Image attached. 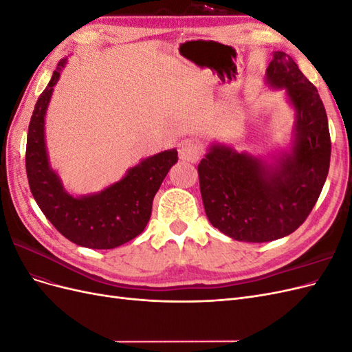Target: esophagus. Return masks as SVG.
<instances>
[{"mask_svg": "<svg viewBox=\"0 0 352 352\" xmlns=\"http://www.w3.org/2000/svg\"><path fill=\"white\" fill-rule=\"evenodd\" d=\"M179 157L180 160H184V162H190V163L197 162V160L201 157L199 142L197 140H192V138L184 140L179 144Z\"/></svg>", "mask_w": 352, "mask_h": 352, "instance_id": "esophagus-1", "label": "esophagus"}]
</instances>
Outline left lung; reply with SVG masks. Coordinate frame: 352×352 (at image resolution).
Instances as JSON below:
<instances>
[{
  "label": "left lung",
  "instance_id": "left-lung-1",
  "mask_svg": "<svg viewBox=\"0 0 352 352\" xmlns=\"http://www.w3.org/2000/svg\"><path fill=\"white\" fill-rule=\"evenodd\" d=\"M265 79L285 88L296 111L292 151L265 164L214 144L198 164L210 223L242 242H269L300 228L320 197L330 164L327 116L317 88L283 51L273 54Z\"/></svg>",
  "mask_w": 352,
  "mask_h": 352
}]
</instances>
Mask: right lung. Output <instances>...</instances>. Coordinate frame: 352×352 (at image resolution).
Listing matches in <instances>:
<instances>
[{
    "label": "right lung",
    "instance_id": "obj_1",
    "mask_svg": "<svg viewBox=\"0 0 352 352\" xmlns=\"http://www.w3.org/2000/svg\"><path fill=\"white\" fill-rule=\"evenodd\" d=\"M66 60H61L32 113L26 142V173L36 204L63 236L92 250H111L141 235L151 217L153 199L177 151L167 150L127 170V175L98 194L73 197L50 167L44 138L45 113Z\"/></svg>",
    "mask_w": 352,
    "mask_h": 352
}]
</instances>
